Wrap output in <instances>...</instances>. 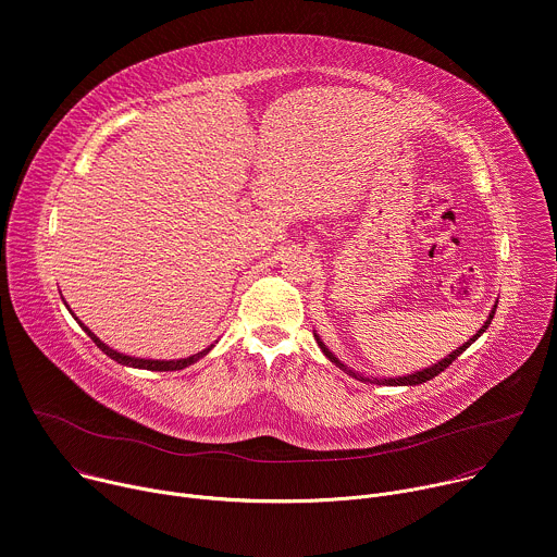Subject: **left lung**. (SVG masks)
I'll use <instances>...</instances> for the list:
<instances>
[{"instance_id": "obj_1", "label": "left lung", "mask_w": 557, "mask_h": 557, "mask_svg": "<svg viewBox=\"0 0 557 557\" xmlns=\"http://www.w3.org/2000/svg\"><path fill=\"white\" fill-rule=\"evenodd\" d=\"M496 307H498V300L493 302V307H491V312H488V319L484 321V325L467 341V343H462L458 349H454L449 356H445L443 360H438V362H434V364H429V367H424V369H420V372H413V374H405V376H394V379H387V376H383V379H379V376H367V374H360V372H356V369H351V367H347L341 358H336V354L323 343V338L317 334V330H314V338H317V343H319V347L323 349V354L336 364V367H341L345 374H349V376H354L356 381H362V383H374V385H387V387H411V385H422V383H426V381H431L434 376H438L441 372H445V369L471 345V343H475L484 332H486V327L491 325V321H493V314H496Z\"/></svg>"}]
</instances>
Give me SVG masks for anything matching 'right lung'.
<instances>
[{"label":"right lung","instance_id":"obj_1","mask_svg":"<svg viewBox=\"0 0 557 557\" xmlns=\"http://www.w3.org/2000/svg\"><path fill=\"white\" fill-rule=\"evenodd\" d=\"M66 302V300H64ZM66 307H69V302H66ZM69 312L73 314V310L69 307ZM75 317V314H73ZM75 321L79 323V327L95 341V345L106 354V356H110L112 360H116V362H121V364H126V367H135V369H150V372H176V369H185L188 364H193V362H197V360H201L203 356H208L210 354V349L214 347V345H210V347H206L203 351H199V354H193V356H188V358H176V360H154V358H137V356H128V354H121V351H116V349H112L110 345H106L101 338H97L77 317H75Z\"/></svg>","mask_w":557,"mask_h":557}]
</instances>
